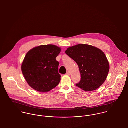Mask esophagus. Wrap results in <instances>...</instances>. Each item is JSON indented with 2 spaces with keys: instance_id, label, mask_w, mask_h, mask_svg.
<instances>
[{
  "instance_id": "esophagus-1",
  "label": "esophagus",
  "mask_w": 128,
  "mask_h": 128,
  "mask_svg": "<svg viewBox=\"0 0 128 128\" xmlns=\"http://www.w3.org/2000/svg\"><path fill=\"white\" fill-rule=\"evenodd\" d=\"M66 75H68V76H70V74L69 72H67L66 73Z\"/></svg>"
}]
</instances>
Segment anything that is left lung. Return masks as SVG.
Returning <instances> with one entry per match:
<instances>
[{"label":"left lung","mask_w":128,"mask_h":128,"mask_svg":"<svg viewBox=\"0 0 128 128\" xmlns=\"http://www.w3.org/2000/svg\"><path fill=\"white\" fill-rule=\"evenodd\" d=\"M66 54L78 66L81 78L76 86L85 91L98 89L106 80L110 66L104 54L93 46L80 44L68 48Z\"/></svg>","instance_id":"left-lung-1"}]
</instances>
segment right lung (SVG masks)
I'll list each match as a JSON object with an SVG mask.
<instances>
[{
    "instance_id": "obj_1",
    "label": "right lung",
    "mask_w": 128,
    "mask_h": 128,
    "mask_svg": "<svg viewBox=\"0 0 128 128\" xmlns=\"http://www.w3.org/2000/svg\"><path fill=\"white\" fill-rule=\"evenodd\" d=\"M61 49L52 44L40 46L30 50L22 64V70L28 84L40 92H48L60 82L59 62L56 58Z\"/></svg>"
}]
</instances>
